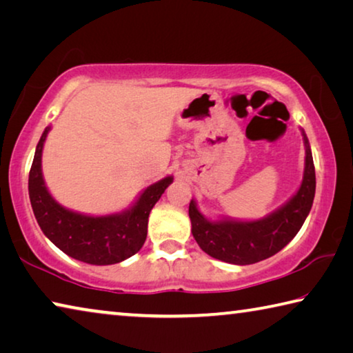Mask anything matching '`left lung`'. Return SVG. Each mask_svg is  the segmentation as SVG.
I'll return each mask as SVG.
<instances>
[{
    "mask_svg": "<svg viewBox=\"0 0 353 353\" xmlns=\"http://www.w3.org/2000/svg\"><path fill=\"white\" fill-rule=\"evenodd\" d=\"M301 130L305 145L302 183L277 210L254 221L234 218L208 219L199 212L196 201L191 199L188 208L191 234L205 254L232 265H252L277 254L301 230L312 210L316 191L312 149L305 132L303 129Z\"/></svg>",
    "mask_w": 353,
    "mask_h": 353,
    "instance_id": "8db88e82",
    "label": "left lung"
}]
</instances>
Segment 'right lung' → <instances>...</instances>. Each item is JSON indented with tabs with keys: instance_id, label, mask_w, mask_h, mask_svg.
Returning <instances> with one entry per match:
<instances>
[{
	"instance_id": "obj_1",
	"label": "right lung",
	"mask_w": 353,
	"mask_h": 353,
	"mask_svg": "<svg viewBox=\"0 0 353 353\" xmlns=\"http://www.w3.org/2000/svg\"><path fill=\"white\" fill-rule=\"evenodd\" d=\"M50 130L48 126L41 134L29 171V199L45 236L62 252L88 265H115L139 252L148 235L149 213L172 183V176L149 185L123 212L103 216L73 212L52 198L41 172V154Z\"/></svg>"
}]
</instances>
